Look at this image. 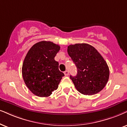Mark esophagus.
<instances>
[{
  "mask_svg": "<svg viewBox=\"0 0 127 127\" xmlns=\"http://www.w3.org/2000/svg\"><path fill=\"white\" fill-rule=\"evenodd\" d=\"M64 75H65V76H67V75H68V71L66 70V71H65L64 72Z\"/></svg>",
  "mask_w": 127,
  "mask_h": 127,
  "instance_id": "esophagus-1",
  "label": "esophagus"
}]
</instances>
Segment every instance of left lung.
I'll list each match as a JSON object with an SVG mask.
<instances>
[{
  "label": "left lung",
  "mask_w": 127,
  "mask_h": 127,
  "mask_svg": "<svg viewBox=\"0 0 127 127\" xmlns=\"http://www.w3.org/2000/svg\"><path fill=\"white\" fill-rule=\"evenodd\" d=\"M67 52L77 68L76 76H70L75 89L89 95L101 91L108 82L110 71L99 52L86 43L70 45Z\"/></svg>",
  "instance_id": "left-lung-1"
}]
</instances>
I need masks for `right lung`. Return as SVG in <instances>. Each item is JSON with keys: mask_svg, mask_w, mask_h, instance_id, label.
I'll use <instances>...</instances> for the list:
<instances>
[{"mask_svg": "<svg viewBox=\"0 0 127 127\" xmlns=\"http://www.w3.org/2000/svg\"><path fill=\"white\" fill-rule=\"evenodd\" d=\"M60 47L51 41H41L33 45L26 56L22 75L30 91L38 97H47L57 89L63 73L54 60Z\"/></svg>", "mask_w": 127, "mask_h": 127, "instance_id": "add662e5", "label": "right lung"}]
</instances>
